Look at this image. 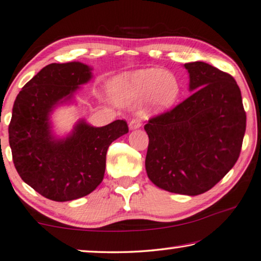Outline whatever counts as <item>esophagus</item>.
<instances>
[{
  "label": "esophagus",
  "instance_id": "obj_1",
  "mask_svg": "<svg viewBox=\"0 0 261 261\" xmlns=\"http://www.w3.org/2000/svg\"><path fill=\"white\" fill-rule=\"evenodd\" d=\"M141 127V121L139 118H134L129 121V128L130 129H137V128Z\"/></svg>",
  "mask_w": 261,
  "mask_h": 261
}]
</instances>
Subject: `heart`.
<instances>
[{"label": "heart", "instance_id": "b5f03b06", "mask_svg": "<svg viewBox=\"0 0 261 261\" xmlns=\"http://www.w3.org/2000/svg\"><path fill=\"white\" fill-rule=\"evenodd\" d=\"M111 90L119 102L132 103L145 99L146 112L160 113L176 103L181 86L174 74L148 68L115 77L111 82Z\"/></svg>", "mask_w": 261, "mask_h": 261}]
</instances>
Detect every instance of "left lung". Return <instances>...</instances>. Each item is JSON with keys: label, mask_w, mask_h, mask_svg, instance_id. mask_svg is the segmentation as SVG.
Segmentation results:
<instances>
[{"label": "left lung", "mask_w": 261, "mask_h": 261, "mask_svg": "<svg viewBox=\"0 0 261 261\" xmlns=\"http://www.w3.org/2000/svg\"><path fill=\"white\" fill-rule=\"evenodd\" d=\"M190 89L182 102L145 124L146 171L162 190L185 195L210 191L240 155L246 112L232 75L205 62L185 63Z\"/></svg>", "instance_id": "8db88e82"}]
</instances>
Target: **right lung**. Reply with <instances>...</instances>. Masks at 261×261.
I'll return each mask as SVG.
<instances>
[{
  "mask_svg": "<svg viewBox=\"0 0 261 261\" xmlns=\"http://www.w3.org/2000/svg\"><path fill=\"white\" fill-rule=\"evenodd\" d=\"M90 77L84 63H50L24 85L14 102L8 130L15 168L25 184L54 201L92 193L103 179L109 145L128 133L124 120L99 128L80 121L68 138L51 137L49 113Z\"/></svg>",
  "mask_w": 261,
  "mask_h": 261,
  "instance_id": "obj_1",
  "label": "right lung"
}]
</instances>
